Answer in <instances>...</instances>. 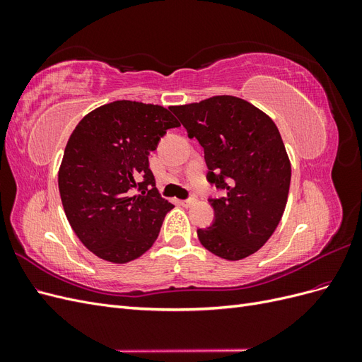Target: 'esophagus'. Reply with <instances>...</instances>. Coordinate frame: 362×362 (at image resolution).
I'll use <instances>...</instances> for the list:
<instances>
[{
    "mask_svg": "<svg viewBox=\"0 0 362 362\" xmlns=\"http://www.w3.org/2000/svg\"><path fill=\"white\" fill-rule=\"evenodd\" d=\"M194 202H196V199H194V198L185 199V201H178V204H180V205H182V206H192Z\"/></svg>",
    "mask_w": 362,
    "mask_h": 362,
    "instance_id": "obj_1",
    "label": "esophagus"
}]
</instances>
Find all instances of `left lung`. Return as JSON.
<instances>
[{
  "mask_svg": "<svg viewBox=\"0 0 362 362\" xmlns=\"http://www.w3.org/2000/svg\"><path fill=\"white\" fill-rule=\"evenodd\" d=\"M170 110L204 148L206 180L226 192L210 199L214 222L198 229L201 245L229 261L255 254L279 225L290 190L291 164L278 127L229 95Z\"/></svg>",
  "mask_w": 362,
  "mask_h": 362,
  "instance_id": "obj_1",
  "label": "left lung"
}]
</instances>
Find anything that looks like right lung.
<instances>
[{"label": "right lung", "instance_id": "1", "mask_svg": "<svg viewBox=\"0 0 362 362\" xmlns=\"http://www.w3.org/2000/svg\"><path fill=\"white\" fill-rule=\"evenodd\" d=\"M175 127L168 108L124 100L95 108L72 131L60 198L74 233L96 257L125 264L154 245L173 205L156 189L149 152Z\"/></svg>", "mask_w": 362, "mask_h": 362}]
</instances>
